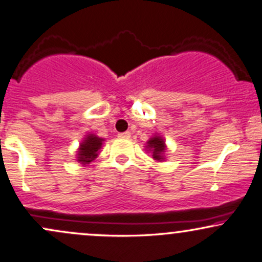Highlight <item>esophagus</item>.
Segmentation results:
<instances>
[{
	"instance_id": "1",
	"label": "esophagus",
	"mask_w": 262,
	"mask_h": 262,
	"mask_svg": "<svg viewBox=\"0 0 262 262\" xmlns=\"http://www.w3.org/2000/svg\"><path fill=\"white\" fill-rule=\"evenodd\" d=\"M131 134L128 131H125V132H120L119 134V137L120 138H130Z\"/></svg>"
}]
</instances>
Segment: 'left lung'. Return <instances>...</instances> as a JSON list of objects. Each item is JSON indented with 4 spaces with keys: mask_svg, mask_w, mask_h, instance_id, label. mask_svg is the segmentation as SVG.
<instances>
[{
    "mask_svg": "<svg viewBox=\"0 0 262 262\" xmlns=\"http://www.w3.org/2000/svg\"><path fill=\"white\" fill-rule=\"evenodd\" d=\"M147 143H148V147H147V148L152 150L153 158L158 159V161L163 159V152L165 150V144H164V141L162 140V137L156 136L150 138Z\"/></svg>",
    "mask_w": 262,
    "mask_h": 262,
    "instance_id": "1",
    "label": "left lung"
}]
</instances>
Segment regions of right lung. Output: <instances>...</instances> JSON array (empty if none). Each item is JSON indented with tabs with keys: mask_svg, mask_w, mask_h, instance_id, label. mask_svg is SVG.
<instances>
[{
	"mask_svg": "<svg viewBox=\"0 0 262 262\" xmlns=\"http://www.w3.org/2000/svg\"><path fill=\"white\" fill-rule=\"evenodd\" d=\"M103 138H99L94 135H89L85 137L84 142L81 143V148L78 152V161L82 162L83 164H88L89 162L97 158L98 150L100 149Z\"/></svg>",
	"mask_w": 262,
	"mask_h": 262,
	"instance_id": "1",
	"label": "right lung"
}]
</instances>
